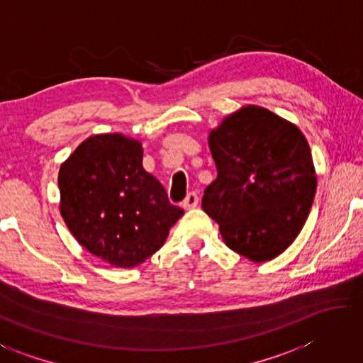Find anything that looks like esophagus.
Returning <instances> with one entry per match:
<instances>
[{"label":"esophagus","mask_w":363,"mask_h":363,"mask_svg":"<svg viewBox=\"0 0 363 363\" xmlns=\"http://www.w3.org/2000/svg\"><path fill=\"white\" fill-rule=\"evenodd\" d=\"M196 204H199V195H196L195 192H190V194H187L186 199H184L182 208L184 209H194Z\"/></svg>","instance_id":"esophagus-1"}]
</instances>
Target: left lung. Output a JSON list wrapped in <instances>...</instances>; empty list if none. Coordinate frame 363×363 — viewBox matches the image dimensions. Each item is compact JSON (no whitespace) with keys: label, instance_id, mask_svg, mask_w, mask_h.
<instances>
[{"label":"left lung","instance_id":"8db88e82","mask_svg":"<svg viewBox=\"0 0 363 363\" xmlns=\"http://www.w3.org/2000/svg\"><path fill=\"white\" fill-rule=\"evenodd\" d=\"M217 177L201 206L225 245L267 262L292 245L315 195L311 150L301 131L268 109L247 106L211 131Z\"/></svg>","mask_w":363,"mask_h":363}]
</instances>
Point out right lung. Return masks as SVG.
I'll list each match as a JSON object with an SVG mask.
<instances>
[{"instance_id": "1", "label": "right lung", "mask_w": 363, "mask_h": 363, "mask_svg": "<svg viewBox=\"0 0 363 363\" xmlns=\"http://www.w3.org/2000/svg\"><path fill=\"white\" fill-rule=\"evenodd\" d=\"M60 211L90 254L131 268L159 250L184 214L143 168L140 141L118 133L90 136L58 173Z\"/></svg>"}]
</instances>
